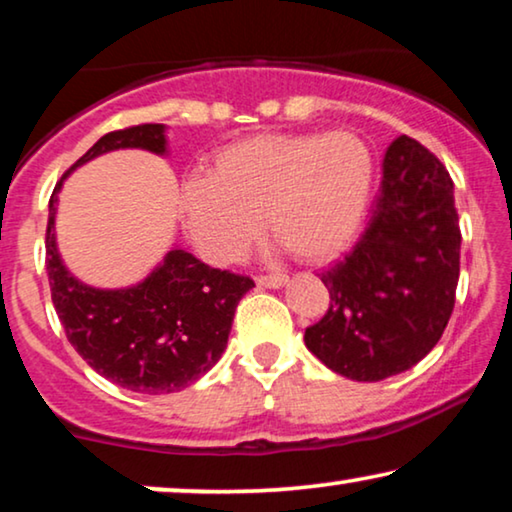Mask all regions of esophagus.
I'll list each match as a JSON object with an SVG mask.
<instances>
[{
	"label": "esophagus",
	"mask_w": 512,
	"mask_h": 512,
	"mask_svg": "<svg viewBox=\"0 0 512 512\" xmlns=\"http://www.w3.org/2000/svg\"><path fill=\"white\" fill-rule=\"evenodd\" d=\"M256 284L265 288H281L288 284V277L286 274H261V277H256Z\"/></svg>",
	"instance_id": "obj_1"
}]
</instances>
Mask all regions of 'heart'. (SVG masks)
Masks as SVG:
<instances>
[{
    "label": "heart",
    "mask_w": 512,
    "mask_h": 512,
    "mask_svg": "<svg viewBox=\"0 0 512 512\" xmlns=\"http://www.w3.org/2000/svg\"><path fill=\"white\" fill-rule=\"evenodd\" d=\"M372 182L374 159L358 133H256L221 147L210 175L184 184L182 207L212 263L240 258L261 219L298 261L323 263L353 240Z\"/></svg>",
    "instance_id": "1"
}]
</instances>
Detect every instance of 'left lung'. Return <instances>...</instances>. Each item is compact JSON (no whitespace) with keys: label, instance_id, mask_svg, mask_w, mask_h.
Listing matches in <instances>:
<instances>
[{"label":"left lung","instance_id":"1","mask_svg":"<svg viewBox=\"0 0 512 512\" xmlns=\"http://www.w3.org/2000/svg\"><path fill=\"white\" fill-rule=\"evenodd\" d=\"M459 217L446 166L409 136L392 140L365 233L321 274L330 307L305 330L325 367L383 381L432 351L459 279Z\"/></svg>","mask_w":512,"mask_h":512}]
</instances>
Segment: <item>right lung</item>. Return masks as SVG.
<instances>
[{
	"label": "right lung",
	"instance_id": "1",
	"mask_svg": "<svg viewBox=\"0 0 512 512\" xmlns=\"http://www.w3.org/2000/svg\"><path fill=\"white\" fill-rule=\"evenodd\" d=\"M122 147L164 154V124H136L106 133L64 177L85 161ZM62 180L48 205L46 268L66 339L96 374L133 392L161 395L201 379L224 353L235 307L254 279L210 268L189 251L173 249L138 286L122 291L85 286L57 254L55 212Z\"/></svg>",
	"mask_w": 512,
	"mask_h": 512
}]
</instances>
